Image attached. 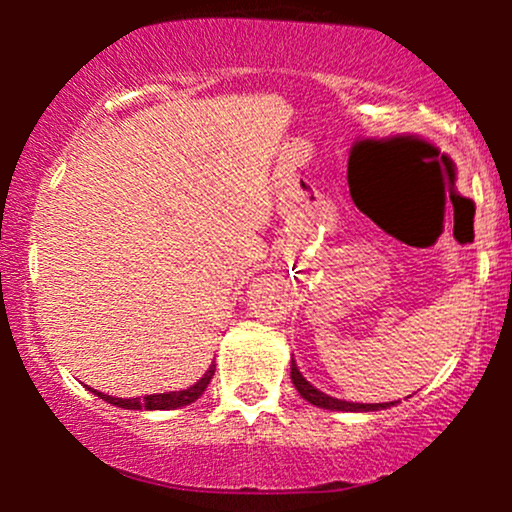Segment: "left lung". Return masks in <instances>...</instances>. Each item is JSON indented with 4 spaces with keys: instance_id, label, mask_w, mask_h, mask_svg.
Wrapping results in <instances>:
<instances>
[{
    "instance_id": "1",
    "label": "left lung",
    "mask_w": 512,
    "mask_h": 512,
    "mask_svg": "<svg viewBox=\"0 0 512 512\" xmlns=\"http://www.w3.org/2000/svg\"><path fill=\"white\" fill-rule=\"evenodd\" d=\"M291 380H293V385H296V390L301 392V397L305 399V402L315 404V407H320V409H330V411H380V409L395 407V404H397V402L358 404V402H346V399H337V397L325 395V392H320L315 385H310L308 380L303 378V373L298 370L293 358H291Z\"/></svg>"
}]
</instances>
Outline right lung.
I'll return each mask as SVG.
<instances>
[{
	"instance_id": "add662e5",
	"label": "right lung",
	"mask_w": 512,
	"mask_h": 512,
	"mask_svg": "<svg viewBox=\"0 0 512 512\" xmlns=\"http://www.w3.org/2000/svg\"><path fill=\"white\" fill-rule=\"evenodd\" d=\"M214 370L216 366L211 363L207 373L202 375V380H197L195 385L187 387V390H175V392H161V395H146V397H132V399H122V397H113V395H103V392L93 390V395H98L103 399V402L113 404V407H120V409H137V411H170V409H180V407H187V404L197 402L199 397L204 395V390H207V385L211 383V378H214Z\"/></svg>"
}]
</instances>
